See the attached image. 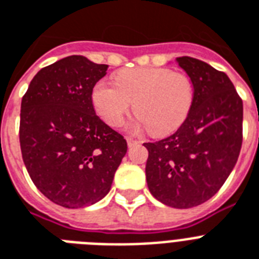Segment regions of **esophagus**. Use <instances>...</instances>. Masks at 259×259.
I'll return each instance as SVG.
<instances>
[{"instance_id":"obj_1","label":"esophagus","mask_w":259,"mask_h":259,"mask_svg":"<svg viewBox=\"0 0 259 259\" xmlns=\"http://www.w3.org/2000/svg\"><path fill=\"white\" fill-rule=\"evenodd\" d=\"M126 141H127V145L129 146H134V145H137V144H140V141H138V140H136V138H132V137L126 138Z\"/></svg>"}]
</instances>
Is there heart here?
<instances>
[{
  "label": "heart",
  "mask_w": 259,
  "mask_h": 259,
  "mask_svg": "<svg viewBox=\"0 0 259 259\" xmlns=\"http://www.w3.org/2000/svg\"><path fill=\"white\" fill-rule=\"evenodd\" d=\"M93 105L110 126H121L134 105L137 125L153 136L176 132L188 118L195 87L187 74L166 67H137L118 72L115 84L99 80L91 94Z\"/></svg>",
  "instance_id": "obj_1"
}]
</instances>
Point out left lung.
Masks as SVG:
<instances>
[{
	"instance_id": "obj_1",
	"label": "left lung",
	"mask_w": 259,
	"mask_h": 259,
	"mask_svg": "<svg viewBox=\"0 0 259 259\" xmlns=\"http://www.w3.org/2000/svg\"><path fill=\"white\" fill-rule=\"evenodd\" d=\"M176 62L192 79V110L176 133L144 144L149 152L145 172L157 200L191 208L211 199L237 164L243 103L225 72L188 56Z\"/></svg>"
}]
</instances>
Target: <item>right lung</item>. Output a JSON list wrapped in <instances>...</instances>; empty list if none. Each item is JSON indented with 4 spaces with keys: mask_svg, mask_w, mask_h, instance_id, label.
Returning <instances> with one entry per match:
<instances>
[{
    "mask_svg": "<svg viewBox=\"0 0 259 259\" xmlns=\"http://www.w3.org/2000/svg\"><path fill=\"white\" fill-rule=\"evenodd\" d=\"M106 70L72 55L38 71L22 97V160L38 191L62 207L103 199L127 150L123 136L94 110L93 89Z\"/></svg>",
    "mask_w": 259,
    "mask_h": 259,
    "instance_id": "add662e5",
    "label": "right lung"
}]
</instances>
